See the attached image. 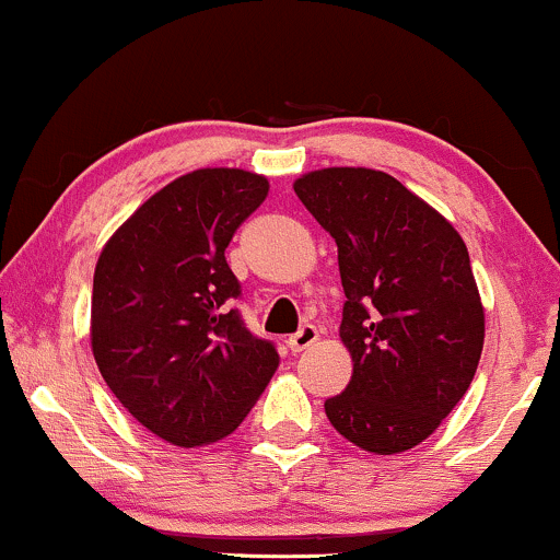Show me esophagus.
Returning <instances> with one entry per match:
<instances>
[{
	"label": "esophagus",
	"instance_id": "34e87169",
	"mask_svg": "<svg viewBox=\"0 0 560 560\" xmlns=\"http://www.w3.org/2000/svg\"><path fill=\"white\" fill-rule=\"evenodd\" d=\"M316 342H318L316 326H302L298 334H292V337L287 339V347L292 352H302V350H307V347L316 345Z\"/></svg>",
	"mask_w": 560,
	"mask_h": 560
}]
</instances>
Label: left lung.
Instances as JSON below:
<instances>
[{
    "mask_svg": "<svg viewBox=\"0 0 560 560\" xmlns=\"http://www.w3.org/2000/svg\"><path fill=\"white\" fill-rule=\"evenodd\" d=\"M294 195L334 236L352 358L331 427L374 455L421 445L460 402L485 345V305L468 249L445 215L374 168H320Z\"/></svg>",
    "mask_w": 560,
    "mask_h": 560,
    "instance_id": "8db88e82",
    "label": "left lung"
}]
</instances>
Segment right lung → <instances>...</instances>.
<instances>
[{
  "instance_id": "obj_1",
  "label": "right lung",
  "mask_w": 560,
  "mask_h": 560,
  "mask_svg": "<svg viewBox=\"0 0 560 560\" xmlns=\"http://www.w3.org/2000/svg\"><path fill=\"white\" fill-rule=\"evenodd\" d=\"M266 176L199 168L133 210L102 247L92 352L120 405L160 440L202 447L234 432L279 369L229 311L226 247L268 197Z\"/></svg>"
}]
</instances>
